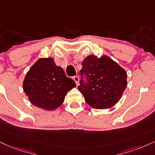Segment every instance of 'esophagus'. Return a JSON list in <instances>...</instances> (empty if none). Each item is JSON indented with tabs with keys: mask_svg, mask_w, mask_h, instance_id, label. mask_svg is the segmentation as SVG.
<instances>
[{
	"mask_svg": "<svg viewBox=\"0 0 155 155\" xmlns=\"http://www.w3.org/2000/svg\"><path fill=\"white\" fill-rule=\"evenodd\" d=\"M73 79H74V81H75V83H76V85H78V84H79V76H74Z\"/></svg>",
	"mask_w": 155,
	"mask_h": 155,
	"instance_id": "obj_1",
	"label": "esophagus"
}]
</instances>
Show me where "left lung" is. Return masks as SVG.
Instances as JSON below:
<instances>
[{
	"label": "left lung",
	"instance_id": "obj_1",
	"mask_svg": "<svg viewBox=\"0 0 155 155\" xmlns=\"http://www.w3.org/2000/svg\"><path fill=\"white\" fill-rule=\"evenodd\" d=\"M78 89L94 109H109L119 101L127 86V72L110 57L89 55L82 62ZM84 75L87 82L83 81Z\"/></svg>",
	"mask_w": 155,
	"mask_h": 155
}]
</instances>
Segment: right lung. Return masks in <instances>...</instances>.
<instances>
[{
  "label": "right lung",
  "instance_id": "1",
  "mask_svg": "<svg viewBox=\"0 0 155 155\" xmlns=\"http://www.w3.org/2000/svg\"><path fill=\"white\" fill-rule=\"evenodd\" d=\"M76 86L53 58H39L27 72L23 83V91L31 103L48 111L60 107L67 92Z\"/></svg>",
  "mask_w": 155,
  "mask_h": 155
}]
</instances>
